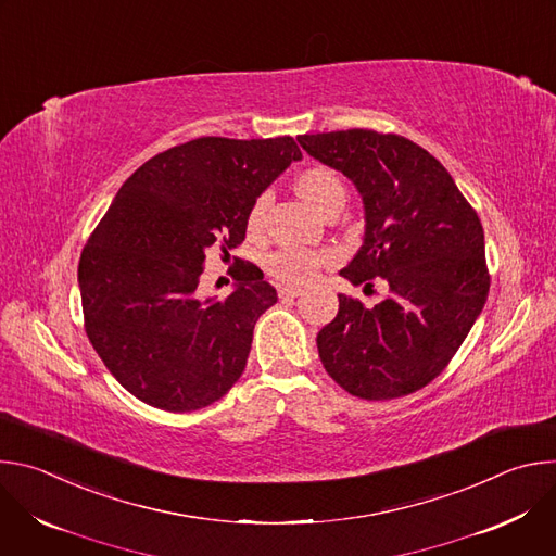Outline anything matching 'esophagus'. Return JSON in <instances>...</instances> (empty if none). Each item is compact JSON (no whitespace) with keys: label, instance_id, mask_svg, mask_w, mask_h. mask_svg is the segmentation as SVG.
<instances>
[{"label":"esophagus","instance_id":"34e87169","mask_svg":"<svg viewBox=\"0 0 556 556\" xmlns=\"http://www.w3.org/2000/svg\"><path fill=\"white\" fill-rule=\"evenodd\" d=\"M303 294V290L301 288H294V286H281L279 288V296L281 299H296V296H301Z\"/></svg>","mask_w":556,"mask_h":556}]
</instances>
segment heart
<instances>
[{
	"label": "heart",
	"mask_w": 556,
	"mask_h": 556,
	"mask_svg": "<svg viewBox=\"0 0 556 556\" xmlns=\"http://www.w3.org/2000/svg\"><path fill=\"white\" fill-rule=\"evenodd\" d=\"M296 191L309 206H314L321 213H330L337 206L343 208V204L348 200V189H345L343 180L339 178V174L324 165H314V167H307L305 172H301L296 176ZM268 206H270V193L264 191L255 198V202L251 204L249 217H247V226L251 232L262 230ZM328 260H330V255L319 253V251L279 249L266 257L264 268L270 277H275L281 283L305 286L316 277V273H319V268Z\"/></svg>",
	"instance_id": "1"
}]
</instances>
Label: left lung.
<instances>
[{"instance_id": "1", "label": "left lung", "mask_w": 556, "mask_h": 556, "mask_svg": "<svg viewBox=\"0 0 556 556\" xmlns=\"http://www.w3.org/2000/svg\"><path fill=\"white\" fill-rule=\"evenodd\" d=\"M296 140L363 195L365 242L341 275L389 283L374 307L339 294V314L316 337L321 363L365 401L414 393L444 371L486 303L482 222L438 157L405 136L345 129Z\"/></svg>"}]
</instances>
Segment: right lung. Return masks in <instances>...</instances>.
<instances>
[{
    "label": "right lung",
    "instance_id": "obj_1",
    "mask_svg": "<svg viewBox=\"0 0 556 556\" xmlns=\"http://www.w3.org/2000/svg\"><path fill=\"white\" fill-rule=\"evenodd\" d=\"M292 161L290 136H202L149 157L118 189L78 260V286L92 348L138 401L195 412L240 380L277 290L251 262L222 301L195 288L206 251L226 257L244 242L251 204Z\"/></svg>",
    "mask_w": 556,
    "mask_h": 556
}]
</instances>
